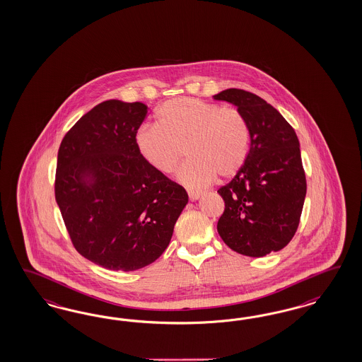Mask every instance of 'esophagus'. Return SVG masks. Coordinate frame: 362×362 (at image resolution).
<instances>
[{
	"label": "esophagus",
	"mask_w": 362,
	"mask_h": 362,
	"mask_svg": "<svg viewBox=\"0 0 362 362\" xmlns=\"http://www.w3.org/2000/svg\"><path fill=\"white\" fill-rule=\"evenodd\" d=\"M188 197L191 200H197L199 197H202V192H197V191H188Z\"/></svg>",
	"instance_id": "34e87169"
}]
</instances>
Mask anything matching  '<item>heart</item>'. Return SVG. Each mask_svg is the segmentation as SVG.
<instances>
[{
  "label": "heart",
  "mask_w": 362,
  "mask_h": 362,
  "mask_svg": "<svg viewBox=\"0 0 362 362\" xmlns=\"http://www.w3.org/2000/svg\"><path fill=\"white\" fill-rule=\"evenodd\" d=\"M135 146L155 170L175 171L185 155L189 159L177 179L192 189L230 177L245 163L250 150V129L239 110L195 98L167 100L156 111V126H142L135 132Z\"/></svg>",
  "instance_id": "heart-1"
}]
</instances>
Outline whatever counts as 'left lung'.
Listing matches in <instances>:
<instances>
[{
	"instance_id": "1",
	"label": "left lung",
	"mask_w": 362,
	"mask_h": 362,
	"mask_svg": "<svg viewBox=\"0 0 362 362\" xmlns=\"http://www.w3.org/2000/svg\"><path fill=\"white\" fill-rule=\"evenodd\" d=\"M214 98L238 107L251 141L245 163L218 189L226 204L218 221L220 238L245 256L277 252L295 236L307 194L296 132L274 106L250 91L227 88Z\"/></svg>"
}]
</instances>
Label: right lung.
Here are the masks:
<instances>
[{
  "mask_svg": "<svg viewBox=\"0 0 362 362\" xmlns=\"http://www.w3.org/2000/svg\"><path fill=\"white\" fill-rule=\"evenodd\" d=\"M141 102L105 100L66 132L54 192L74 248L111 271L153 263L170 244L188 195L138 153Z\"/></svg>",
  "mask_w": 362,
  "mask_h": 362,
  "instance_id": "1",
  "label": "right lung"
}]
</instances>
